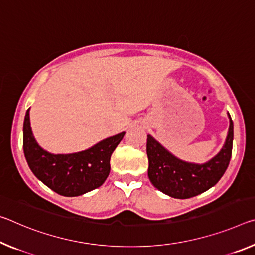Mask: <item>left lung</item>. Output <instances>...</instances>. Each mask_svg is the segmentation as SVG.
Returning <instances> with one entry per match:
<instances>
[{
	"instance_id": "left-lung-1",
	"label": "left lung",
	"mask_w": 255,
	"mask_h": 255,
	"mask_svg": "<svg viewBox=\"0 0 255 255\" xmlns=\"http://www.w3.org/2000/svg\"><path fill=\"white\" fill-rule=\"evenodd\" d=\"M228 118L229 128L224 146L205 163L180 160L147 135V175L153 186L175 199H189L215 186L224 176L232 157L234 124L229 113Z\"/></svg>"
}]
</instances>
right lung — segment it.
<instances>
[{"mask_svg": "<svg viewBox=\"0 0 255 255\" xmlns=\"http://www.w3.org/2000/svg\"><path fill=\"white\" fill-rule=\"evenodd\" d=\"M125 132L108 137L85 151L52 154L36 142L30 127L29 109L23 121V153L34 175L63 196H79L100 187L110 173V159Z\"/></svg>", "mask_w": 255, "mask_h": 255, "instance_id": "add662e5", "label": "right lung"}]
</instances>
